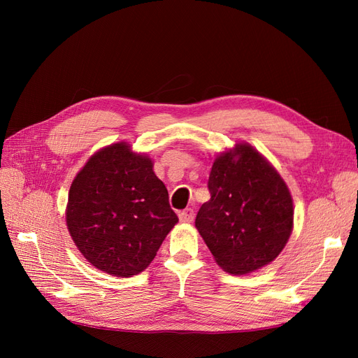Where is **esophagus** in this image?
<instances>
[{
    "mask_svg": "<svg viewBox=\"0 0 358 358\" xmlns=\"http://www.w3.org/2000/svg\"><path fill=\"white\" fill-rule=\"evenodd\" d=\"M194 209H191V208H188V209H185V210H182V212H179V220H180V222H192L194 221Z\"/></svg>",
    "mask_w": 358,
    "mask_h": 358,
    "instance_id": "1",
    "label": "esophagus"
}]
</instances>
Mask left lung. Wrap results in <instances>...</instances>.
<instances>
[{
    "label": "left lung",
    "instance_id": "obj_1",
    "mask_svg": "<svg viewBox=\"0 0 358 358\" xmlns=\"http://www.w3.org/2000/svg\"><path fill=\"white\" fill-rule=\"evenodd\" d=\"M196 227L225 272L245 275L272 263L285 248L294 221L287 183L248 143L215 158Z\"/></svg>",
    "mask_w": 358,
    "mask_h": 358
}]
</instances>
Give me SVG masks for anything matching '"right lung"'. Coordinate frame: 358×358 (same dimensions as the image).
Here are the masks:
<instances>
[{
	"label": "right lung",
	"instance_id": "obj_1",
	"mask_svg": "<svg viewBox=\"0 0 358 358\" xmlns=\"http://www.w3.org/2000/svg\"><path fill=\"white\" fill-rule=\"evenodd\" d=\"M66 220L82 255L117 278L143 272L179 221L152 159L124 142L100 149L76 175Z\"/></svg>",
	"mask_w": 358,
	"mask_h": 358
}]
</instances>
